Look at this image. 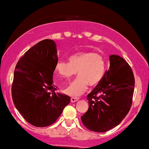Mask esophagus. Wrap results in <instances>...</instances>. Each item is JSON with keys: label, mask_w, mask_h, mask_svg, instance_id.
Instances as JSON below:
<instances>
[{"label": "esophagus", "mask_w": 149, "mask_h": 149, "mask_svg": "<svg viewBox=\"0 0 149 149\" xmlns=\"http://www.w3.org/2000/svg\"><path fill=\"white\" fill-rule=\"evenodd\" d=\"M78 100H79L78 98H76V97H71V102H72V103H73V102H77V101H78Z\"/></svg>", "instance_id": "obj_1"}]
</instances>
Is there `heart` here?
Instances as JSON below:
<instances>
[{"mask_svg": "<svg viewBox=\"0 0 149 149\" xmlns=\"http://www.w3.org/2000/svg\"><path fill=\"white\" fill-rule=\"evenodd\" d=\"M106 69L104 58L92 52H80L73 54L69 62L58 61L54 66L55 73L62 78L69 79L78 76L64 90V93L71 97H79L88 90L89 85L94 87L103 79Z\"/></svg>", "mask_w": 149, "mask_h": 149, "instance_id": "heart-1", "label": "heart"}]
</instances>
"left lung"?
Segmentation results:
<instances>
[{
  "label": "left lung",
  "instance_id": "obj_1",
  "mask_svg": "<svg viewBox=\"0 0 149 149\" xmlns=\"http://www.w3.org/2000/svg\"><path fill=\"white\" fill-rule=\"evenodd\" d=\"M110 66L103 79L88 95L89 109L81 120L88 130L105 132L122 122L130 109L134 77L129 64L116 54L109 56Z\"/></svg>",
  "mask_w": 149,
  "mask_h": 149
}]
</instances>
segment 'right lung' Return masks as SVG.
Returning <instances> with one entry per match:
<instances>
[{
    "instance_id": "right-lung-1",
    "label": "right lung",
    "mask_w": 149,
    "mask_h": 149,
    "mask_svg": "<svg viewBox=\"0 0 149 149\" xmlns=\"http://www.w3.org/2000/svg\"><path fill=\"white\" fill-rule=\"evenodd\" d=\"M57 61L55 42L45 39L26 51L15 67L13 103L24 118L36 127L54 123L71 101L67 95L54 92L52 75Z\"/></svg>"
}]
</instances>
